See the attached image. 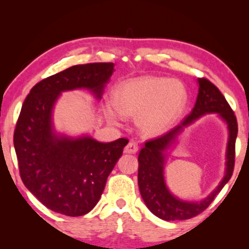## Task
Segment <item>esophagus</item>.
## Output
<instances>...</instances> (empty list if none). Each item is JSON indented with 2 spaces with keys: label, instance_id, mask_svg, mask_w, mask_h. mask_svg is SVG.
<instances>
[{
  "label": "esophagus",
  "instance_id": "34e87169",
  "mask_svg": "<svg viewBox=\"0 0 249 249\" xmlns=\"http://www.w3.org/2000/svg\"><path fill=\"white\" fill-rule=\"evenodd\" d=\"M138 151V145L137 142H129L127 146L124 147V152L128 153V154H135Z\"/></svg>",
  "mask_w": 249,
  "mask_h": 249
}]
</instances>
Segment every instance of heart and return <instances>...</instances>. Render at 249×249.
<instances>
[{"label":"heart","mask_w":249,"mask_h":249,"mask_svg":"<svg viewBox=\"0 0 249 249\" xmlns=\"http://www.w3.org/2000/svg\"><path fill=\"white\" fill-rule=\"evenodd\" d=\"M186 100L182 85L165 78L144 77L122 84L115 91V107L107 103L105 114L119 122L120 114L137 117V124L146 135L164 131L181 112Z\"/></svg>","instance_id":"b5f03b06"}]
</instances>
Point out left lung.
<instances>
[{
    "label": "left lung",
    "instance_id": "1",
    "mask_svg": "<svg viewBox=\"0 0 249 249\" xmlns=\"http://www.w3.org/2000/svg\"><path fill=\"white\" fill-rule=\"evenodd\" d=\"M198 95L195 107L190 114L183 119L179 125L164 135L149 139L139 152L138 156V186L141 195L148 210L160 219L165 221L188 220L205 211L224 185L229 181L233 172L234 154H236V138L238 134L237 118L222 93L215 85L206 78H198ZM209 113H217L226 122L230 130L227 146L226 175L220 185L200 202H188L179 200L169 193L164 180L165 152L175 141L183 128Z\"/></svg>",
    "mask_w": 249,
    "mask_h": 249
}]
</instances>
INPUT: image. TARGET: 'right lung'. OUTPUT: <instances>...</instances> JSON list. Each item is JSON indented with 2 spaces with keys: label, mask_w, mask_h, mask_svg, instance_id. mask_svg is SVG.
Instances as JSON below:
<instances>
[{
  "label": "right lung",
  "mask_w": 249,
  "mask_h": 249,
  "mask_svg": "<svg viewBox=\"0 0 249 249\" xmlns=\"http://www.w3.org/2000/svg\"><path fill=\"white\" fill-rule=\"evenodd\" d=\"M113 71L111 62L70 67L37 83L23 102L13 135L20 177L54 212L80 216L93 210L129 142L57 135L52 122L54 104L62 91L77 88H86L100 100Z\"/></svg>",
  "instance_id": "obj_1"
}]
</instances>
